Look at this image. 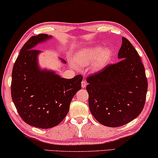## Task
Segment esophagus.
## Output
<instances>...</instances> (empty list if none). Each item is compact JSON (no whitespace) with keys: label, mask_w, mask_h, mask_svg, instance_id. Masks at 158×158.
Segmentation results:
<instances>
[{"label":"esophagus","mask_w":158,"mask_h":158,"mask_svg":"<svg viewBox=\"0 0 158 158\" xmlns=\"http://www.w3.org/2000/svg\"><path fill=\"white\" fill-rule=\"evenodd\" d=\"M86 86V82L85 81H83L81 82V87L84 89Z\"/></svg>","instance_id":"1"}]
</instances>
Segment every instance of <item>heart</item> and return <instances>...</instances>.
Segmentation results:
<instances>
[{"label":"heart","mask_w":158,"mask_h":158,"mask_svg":"<svg viewBox=\"0 0 158 158\" xmlns=\"http://www.w3.org/2000/svg\"><path fill=\"white\" fill-rule=\"evenodd\" d=\"M112 57V51L110 48L91 45L77 51L72 58V62L75 65L81 67L88 66L92 63L93 69L98 71L109 63Z\"/></svg>","instance_id":"b5f03b06"}]
</instances>
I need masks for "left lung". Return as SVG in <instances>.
<instances>
[{"instance_id": "1", "label": "left lung", "mask_w": 158, "mask_h": 158, "mask_svg": "<svg viewBox=\"0 0 158 158\" xmlns=\"http://www.w3.org/2000/svg\"><path fill=\"white\" fill-rule=\"evenodd\" d=\"M118 58L119 62L86 79L90 111L98 122L110 127L136 119L143 109L148 89L141 57L124 37Z\"/></svg>"}]
</instances>
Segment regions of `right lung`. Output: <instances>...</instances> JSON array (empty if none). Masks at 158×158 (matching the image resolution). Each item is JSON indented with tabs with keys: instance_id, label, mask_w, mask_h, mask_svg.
Instances as JSON below:
<instances>
[{
	"instance_id": "1",
	"label": "right lung",
	"mask_w": 158,
	"mask_h": 158,
	"mask_svg": "<svg viewBox=\"0 0 158 158\" xmlns=\"http://www.w3.org/2000/svg\"><path fill=\"white\" fill-rule=\"evenodd\" d=\"M52 38L48 34L31 37L22 48L12 72L11 96L19 116L27 124L41 129L52 128L64 119L83 79L80 74L62 78L53 70L39 67L41 51L34 47Z\"/></svg>"
}]
</instances>
